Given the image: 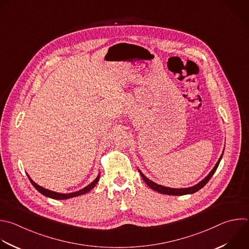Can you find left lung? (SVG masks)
<instances>
[{"label":"left lung","mask_w":249,"mask_h":249,"mask_svg":"<svg viewBox=\"0 0 249 249\" xmlns=\"http://www.w3.org/2000/svg\"><path fill=\"white\" fill-rule=\"evenodd\" d=\"M223 152H224V151H223ZM222 156H223V153H222V155L220 156L219 160L217 161V163H216V165L214 166V168L212 169V171H211L201 182H199L198 184H196V185L194 186V187L186 188V189H172V188L163 187V186L158 185V184H156V183L150 181L149 179H147V178L141 172V170H139V172H140V174H141L142 180L144 181V183H145L150 189H152V190L155 191V192H158V193L164 194V195H168V196H185V195H191V194L196 193L197 191H199L200 189H202V188L208 183V181L211 179V177L213 176V174H214L215 171L217 170V168H218V166H219V163H220V161H221V159H222Z\"/></svg>","instance_id":"obj_1"}]
</instances>
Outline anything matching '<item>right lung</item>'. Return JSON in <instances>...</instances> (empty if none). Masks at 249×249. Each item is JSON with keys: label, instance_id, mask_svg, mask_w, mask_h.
Returning <instances> with one entry per match:
<instances>
[{"label": "right lung", "instance_id": "1", "mask_svg": "<svg viewBox=\"0 0 249 249\" xmlns=\"http://www.w3.org/2000/svg\"><path fill=\"white\" fill-rule=\"evenodd\" d=\"M27 176H28V178H29L31 184L34 186V188H35L39 193H41V194H42L43 196H48V197H51V198H53V199H67V198H71V197H74V196H81V195H84V194L90 192L92 189H94V187L98 184V182H99V180H100V175H99L90 185H88V186L85 187L84 189H82V190H80V191H78V192H75V193H71V194H60V193H55V192L47 190V189H45V188H43V187L37 185V184L29 177L28 174H27Z\"/></svg>", "mask_w": 249, "mask_h": 249}]
</instances>
